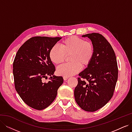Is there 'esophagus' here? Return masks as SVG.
I'll list each match as a JSON object with an SVG mask.
<instances>
[{"instance_id":"obj_1","label":"esophagus","mask_w":132,"mask_h":132,"mask_svg":"<svg viewBox=\"0 0 132 132\" xmlns=\"http://www.w3.org/2000/svg\"><path fill=\"white\" fill-rule=\"evenodd\" d=\"M68 79V77H63L64 80H67Z\"/></svg>"}]
</instances>
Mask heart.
Returning a JSON list of instances; mask_svg holds the SVG:
<instances>
[{"mask_svg":"<svg viewBox=\"0 0 132 132\" xmlns=\"http://www.w3.org/2000/svg\"><path fill=\"white\" fill-rule=\"evenodd\" d=\"M68 63L63 64L57 69L58 75L69 77L78 73L81 67L89 65L94 54V46L90 41L77 36H71L63 41L59 46L54 45L50 51L51 61L55 64L63 63L69 55Z\"/></svg>","mask_w":132,"mask_h":132,"instance_id":"heart-1","label":"heart"}]
</instances>
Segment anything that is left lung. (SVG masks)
I'll return each instance as SVG.
<instances>
[{
	"mask_svg": "<svg viewBox=\"0 0 132 132\" xmlns=\"http://www.w3.org/2000/svg\"><path fill=\"white\" fill-rule=\"evenodd\" d=\"M82 36L91 39L94 54L89 65L79 74L74 97L81 109L95 112L113 96L118 79L117 59L110 43L102 35L92 33Z\"/></svg>",
	"mask_w": 132,
	"mask_h": 132,
	"instance_id": "left-lung-1",
	"label": "left lung"
}]
</instances>
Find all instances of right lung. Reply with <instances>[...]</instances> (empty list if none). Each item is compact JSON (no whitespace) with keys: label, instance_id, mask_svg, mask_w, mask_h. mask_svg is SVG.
<instances>
[{"label":"right lung","instance_id":"1","mask_svg":"<svg viewBox=\"0 0 132 132\" xmlns=\"http://www.w3.org/2000/svg\"><path fill=\"white\" fill-rule=\"evenodd\" d=\"M61 37L36 36L20 47L13 62L16 91L26 105L42 110L54 100L57 90L63 82L62 77L53 75L55 67L50 58V51ZM52 75L51 81L42 80Z\"/></svg>","mask_w":132,"mask_h":132}]
</instances>
